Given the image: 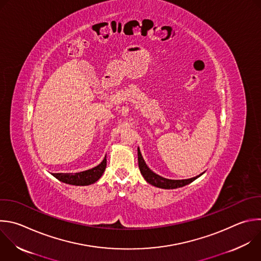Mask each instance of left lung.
Wrapping results in <instances>:
<instances>
[{
    "label": "left lung",
    "mask_w": 261,
    "mask_h": 261,
    "mask_svg": "<svg viewBox=\"0 0 261 261\" xmlns=\"http://www.w3.org/2000/svg\"><path fill=\"white\" fill-rule=\"evenodd\" d=\"M137 153H138V166H139V170H140V173L142 174V176L144 177V179L151 186L153 187H156V188H160V189H165V190H172V189H177V188H182L191 182H193L194 180H196L198 177H200L202 174L196 176V177H193V178H190V179H181V180H174V179H167V178H164L158 174H155L154 172H152L148 167L147 165L145 164L142 155H141V152H140V149L139 147L137 148Z\"/></svg>",
    "instance_id": "left-lung-1"
}]
</instances>
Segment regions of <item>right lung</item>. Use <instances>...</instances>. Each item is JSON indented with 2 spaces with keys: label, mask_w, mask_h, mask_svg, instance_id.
Returning a JSON list of instances; mask_svg holds the SVG:
<instances>
[{
  "label": "right lung",
  "mask_w": 261,
  "mask_h": 261,
  "mask_svg": "<svg viewBox=\"0 0 261 261\" xmlns=\"http://www.w3.org/2000/svg\"><path fill=\"white\" fill-rule=\"evenodd\" d=\"M107 167V156L96 167L79 173H52L59 181L71 186H90L96 182L103 174Z\"/></svg>",
  "instance_id": "add662e5"
}]
</instances>
